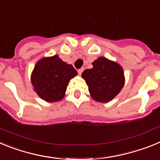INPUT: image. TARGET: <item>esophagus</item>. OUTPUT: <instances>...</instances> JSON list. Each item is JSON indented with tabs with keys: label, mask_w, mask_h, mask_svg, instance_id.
<instances>
[{
	"label": "esophagus",
	"mask_w": 160,
	"mask_h": 160,
	"mask_svg": "<svg viewBox=\"0 0 160 160\" xmlns=\"http://www.w3.org/2000/svg\"><path fill=\"white\" fill-rule=\"evenodd\" d=\"M83 70H84L83 68H81V69H79V70H78V73L79 75H81L82 73V71H83Z\"/></svg>",
	"instance_id": "obj_1"
}]
</instances>
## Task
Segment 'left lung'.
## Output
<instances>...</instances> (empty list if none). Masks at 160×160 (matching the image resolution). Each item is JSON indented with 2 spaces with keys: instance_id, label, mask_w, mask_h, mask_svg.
<instances>
[{
  "instance_id": "obj_1",
  "label": "left lung",
  "mask_w": 160,
  "mask_h": 160,
  "mask_svg": "<svg viewBox=\"0 0 160 160\" xmlns=\"http://www.w3.org/2000/svg\"><path fill=\"white\" fill-rule=\"evenodd\" d=\"M92 65L93 68L82 72V78L88 85L89 92L93 99L98 102H109L123 88V69L116 62L105 57H99Z\"/></svg>"
}]
</instances>
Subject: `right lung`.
I'll return each mask as SVG.
<instances>
[{"instance_id": "obj_1", "label": "right lung", "mask_w": 160, "mask_h": 160, "mask_svg": "<svg viewBox=\"0 0 160 160\" xmlns=\"http://www.w3.org/2000/svg\"><path fill=\"white\" fill-rule=\"evenodd\" d=\"M78 74L72 65L63 62L58 55L44 57L38 61L31 73L33 90L47 102L62 99L70 80Z\"/></svg>"}]
</instances>
